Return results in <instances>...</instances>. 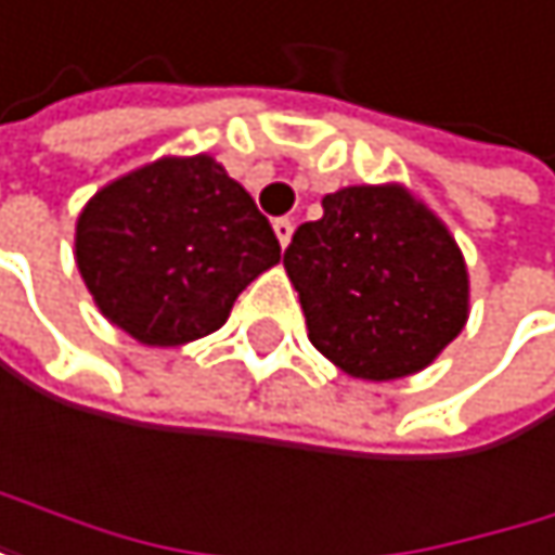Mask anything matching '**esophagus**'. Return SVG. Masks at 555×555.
<instances>
[{"label":"esophagus","instance_id":"obj_1","mask_svg":"<svg viewBox=\"0 0 555 555\" xmlns=\"http://www.w3.org/2000/svg\"><path fill=\"white\" fill-rule=\"evenodd\" d=\"M274 235H278L281 248H287L291 245V235H294V222L291 219H274Z\"/></svg>","mask_w":555,"mask_h":555}]
</instances>
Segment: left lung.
<instances>
[{"label":"left lung","mask_w":555,"mask_h":555,"mask_svg":"<svg viewBox=\"0 0 555 555\" xmlns=\"http://www.w3.org/2000/svg\"><path fill=\"white\" fill-rule=\"evenodd\" d=\"M284 268L310 343L353 379L422 373L467 323L464 255L402 182L323 195V219L294 232Z\"/></svg>","instance_id":"1"}]
</instances>
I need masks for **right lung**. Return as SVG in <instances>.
Masks as SVG:
<instances>
[{"instance_id": "add662e5", "label": "right lung", "mask_w": 555, "mask_h": 555, "mask_svg": "<svg viewBox=\"0 0 555 555\" xmlns=\"http://www.w3.org/2000/svg\"><path fill=\"white\" fill-rule=\"evenodd\" d=\"M75 261L114 326L143 346H182L229 320L281 245L245 185L198 153L98 189L75 225Z\"/></svg>"}]
</instances>
